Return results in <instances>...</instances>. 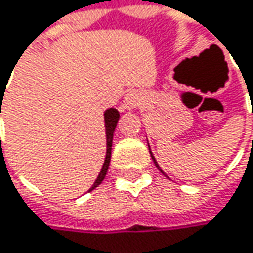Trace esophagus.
<instances>
[{
  "mask_svg": "<svg viewBox=\"0 0 253 253\" xmlns=\"http://www.w3.org/2000/svg\"><path fill=\"white\" fill-rule=\"evenodd\" d=\"M139 103H140L139 94L130 92V94H127L125 101H123V108H126V110H133V108H136V107L139 105Z\"/></svg>",
  "mask_w": 253,
  "mask_h": 253,
  "instance_id": "34e87169",
  "label": "esophagus"
}]
</instances>
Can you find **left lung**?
<instances>
[{"label": "left lung", "instance_id": "obj_1", "mask_svg": "<svg viewBox=\"0 0 253 253\" xmlns=\"http://www.w3.org/2000/svg\"><path fill=\"white\" fill-rule=\"evenodd\" d=\"M149 152H150V149H149ZM150 156H152V159H153V162H155V165H156V167H158V169H159V171H161V168H159V165H158V162H156V159H155V158H153V155H152V152H150ZM161 172H162V171H161ZM164 173V172H162Z\"/></svg>", "mask_w": 253, "mask_h": 253}]
</instances>
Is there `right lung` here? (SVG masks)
Masks as SVG:
<instances>
[{"instance_id":"obj_1","label":"right lung","mask_w":253,"mask_h":253,"mask_svg":"<svg viewBox=\"0 0 253 253\" xmlns=\"http://www.w3.org/2000/svg\"><path fill=\"white\" fill-rule=\"evenodd\" d=\"M5 92V91H4ZM4 95L1 94V98H2ZM2 105V103H1ZM0 117H1V107H0ZM119 119H120V114H119V111L116 110V108H108L105 113H104V122H105V134H107V153H105V161H104L103 164V168H101V171L98 173V176H97V179H95V182H94V185L88 190V191H92L94 188H97L101 182H103V179L105 178V175H107V171H108V165H110V159H111V145H113V134H114V130H116V126H117V122H119Z\"/></svg>"}]
</instances>
